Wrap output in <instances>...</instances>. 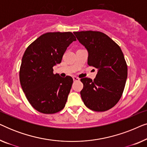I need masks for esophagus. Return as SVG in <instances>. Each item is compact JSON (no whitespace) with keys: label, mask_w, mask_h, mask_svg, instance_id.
<instances>
[{"label":"esophagus","mask_w":147,"mask_h":147,"mask_svg":"<svg viewBox=\"0 0 147 147\" xmlns=\"http://www.w3.org/2000/svg\"><path fill=\"white\" fill-rule=\"evenodd\" d=\"M73 80H74V82H77V81H79L80 78H78V77H76V76H74V77H73Z\"/></svg>","instance_id":"34e87169"}]
</instances>
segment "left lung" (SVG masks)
Returning a JSON list of instances; mask_svg holds the SVG:
<instances>
[{"instance_id": "1", "label": "left lung", "mask_w": 147, "mask_h": 147, "mask_svg": "<svg viewBox=\"0 0 147 147\" xmlns=\"http://www.w3.org/2000/svg\"><path fill=\"white\" fill-rule=\"evenodd\" d=\"M88 52V64L98 69L92 81L82 78L80 92L84 103L90 110L104 112L114 107L123 93L128 68L121 49L113 40L100 31L74 32Z\"/></svg>"}]
</instances>
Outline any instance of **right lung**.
I'll return each mask as SVG.
<instances>
[{
    "label": "right lung",
    "mask_w": 147,
    "mask_h": 147,
    "mask_svg": "<svg viewBox=\"0 0 147 147\" xmlns=\"http://www.w3.org/2000/svg\"><path fill=\"white\" fill-rule=\"evenodd\" d=\"M76 41L71 32L43 34L25 50L19 79L30 104L38 112L54 114L65 107L73 79L53 74V67L61 62L67 47Z\"/></svg>",
    "instance_id": "add662e5"
}]
</instances>
